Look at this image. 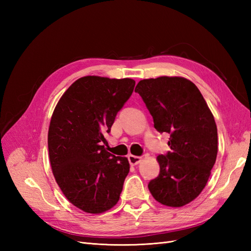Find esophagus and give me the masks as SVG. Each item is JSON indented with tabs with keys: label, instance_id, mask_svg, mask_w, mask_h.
<instances>
[{
	"label": "esophagus",
	"instance_id": "34e87169",
	"mask_svg": "<svg viewBox=\"0 0 251 251\" xmlns=\"http://www.w3.org/2000/svg\"><path fill=\"white\" fill-rule=\"evenodd\" d=\"M127 159H128V162H130L131 165H137L141 161V157L134 156V155H128Z\"/></svg>",
	"mask_w": 251,
	"mask_h": 251
}]
</instances>
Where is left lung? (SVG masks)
Here are the masks:
<instances>
[{"label":"left lung","mask_w":251,"mask_h":251,"mask_svg":"<svg viewBox=\"0 0 251 251\" xmlns=\"http://www.w3.org/2000/svg\"><path fill=\"white\" fill-rule=\"evenodd\" d=\"M158 132L171 135V151L159 155V176L150 181L155 200L181 207L206 185L218 154L214 115L194 82L179 76L142 79L135 88Z\"/></svg>","instance_id":"1"}]
</instances>
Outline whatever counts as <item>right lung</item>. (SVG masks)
<instances>
[{
    "label": "right lung",
    "instance_id": "add662e5",
    "mask_svg": "<svg viewBox=\"0 0 251 251\" xmlns=\"http://www.w3.org/2000/svg\"><path fill=\"white\" fill-rule=\"evenodd\" d=\"M134 87L131 78L83 76L53 111L48 131L52 173L68 201L88 214L116 205L130 172L126 157L112 155L101 144Z\"/></svg>",
    "mask_w": 251,
    "mask_h": 251
}]
</instances>
